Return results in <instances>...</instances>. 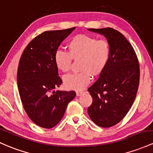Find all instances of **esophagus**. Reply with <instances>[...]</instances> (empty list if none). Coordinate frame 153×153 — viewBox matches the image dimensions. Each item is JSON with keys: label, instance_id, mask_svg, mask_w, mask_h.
Instances as JSON below:
<instances>
[{"label": "esophagus", "instance_id": "obj_1", "mask_svg": "<svg viewBox=\"0 0 153 153\" xmlns=\"http://www.w3.org/2000/svg\"><path fill=\"white\" fill-rule=\"evenodd\" d=\"M85 92L84 91H76V95L78 96V97H80V96H81L82 94H83Z\"/></svg>", "mask_w": 153, "mask_h": 153}]
</instances>
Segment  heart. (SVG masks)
Instances as JSON below:
<instances>
[{
	"label": "heart",
	"mask_w": 153,
	"mask_h": 153,
	"mask_svg": "<svg viewBox=\"0 0 153 153\" xmlns=\"http://www.w3.org/2000/svg\"><path fill=\"white\" fill-rule=\"evenodd\" d=\"M68 53L57 51L54 63L63 73L70 71L72 59L80 60L78 73L66 75L64 84L69 89L81 90L91 82L92 75L98 76L105 71L110 58L111 47L107 40H97L88 35H77L67 45Z\"/></svg>",
	"instance_id": "heart-1"
}]
</instances>
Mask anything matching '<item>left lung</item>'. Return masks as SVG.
Returning a JSON list of instances; mask_svg holds the SVG:
<instances>
[{
  "instance_id": "1",
  "label": "left lung",
  "mask_w": 153,
  "mask_h": 153,
  "mask_svg": "<svg viewBox=\"0 0 153 153\" xmlns=\"http://www.w3.org/2000/svg\"><path fill=\"white\" fill-rule=\"evenodd\" d=\"M103 35L111 47L110 61L99 79L88 88L93 102L90 118L103 128L113 126L126 116L133 105L139 83V64L131 43L113 28L88 29Z\"/></svg>"
}]
</instances>
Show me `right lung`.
<instances>
[{
  "label": "right lung",
  "instance_id": "obj_1",
  "mask_svg": "<svg viewBox=\"0 0 153 153\" xmlns=\"http://www.w3.org/2000/svg\"><path fill=\"white\" fill-rule=\"evenodd\" d=\"M75 28L41 33L30 42L20 58L17 70L20 99L28 117L42 128L54 127L76 95L73 91H54L62 83L54 54Z\"/></svg>",
  "mask_w": 153,
  "mask_h": 153
}]
</instances>
